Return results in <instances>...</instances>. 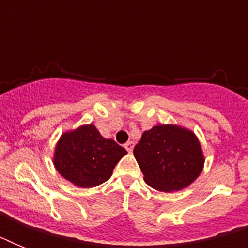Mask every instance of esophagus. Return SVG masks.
Masks as SVG:
<instances>
[{
  "mask_svg": "<svg viewBox=\"0 0 248 248\" xmlns=\"http://www.w3.org/2000/svg\"><path fill=\"white\" fill-rule=\"evenodd\" d=\"M124 148H126V151L128 153H131L132 149H134V141H127V143L124 144Z\"/></svg>",
  "mask_w": 248,
  "mask_h": 248,
  "instance_id": "esophagus-1",
  "label": "esophagus"
}]
</instances>
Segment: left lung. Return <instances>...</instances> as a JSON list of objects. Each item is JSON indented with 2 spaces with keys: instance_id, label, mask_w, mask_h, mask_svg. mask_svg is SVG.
<instances>
[{
  "instance_id": "8db88e82",
  "label": "left lung",
  "mask_w": 248,
  "mask_h": 248,
  "mask_svg": "<svg viewBox=\"0 0 248 248\" xmlns=\"http://www.w3.org/2000/svg\"><path fill=\"white\" fill-rule=\"evenodd\" d=\"M134 155L145 183L161 192L186 188L200 176L204 163L194 132L176 124H157L144 131Z\"/></svg>"
}]
</instances>
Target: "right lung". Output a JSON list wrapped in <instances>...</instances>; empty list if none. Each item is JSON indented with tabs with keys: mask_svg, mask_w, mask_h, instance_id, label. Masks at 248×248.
<instances>
[{
	"mask_svg": "<svg viewBox=\"0 0 248 248\" xmlns=\"http://www.w3.org/2000/svg\"><path fill=\"white\" fill-rule=\"evenodd\" d=\"M127 155L124 148L105 139L93 124H85L60 136L54 153L58 172L79 188H93L112 176L113 169Z\"/></svg>",
	"mask_w": 248,
	"mask_h": 248,
	"instance_id": "1",
	"label": "right lung"
}]
</instances>
